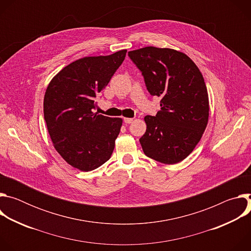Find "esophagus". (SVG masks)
<instances>
[{"label": "esophagus", "mask_w": 251, "mask_h": 251, "mask_svg": "<svg viewBox=\"0 0 251 251\" xmlns=\"http://www.w3.org/2000/svg\"><path fill=\"white\" fill-rule=\"evenodd\" d=\"M123 121H124V123H126V124H130V123H132L133 119H132V118H124Z\"/></svg>", "instance_id": "obj_1"}]
</instances>
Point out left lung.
<instances>
[{"label":"left lung","mask_w":251,"mask_h":251,"mask_svg":"<svg viewBox=\"0 0 251 251\" xmlns=\"http://www.w3.org/2000/svg\"><path fill=\"white\" fill-rule=\"evenodd\" d=\"M152 96L161 97V110L145 116L140 138L144 154L163 164L187 158L200 142L208 120V95L200 69L185 53L147 47L128 52Z\"/></svg>","instance_id":"1"}]
</instances>
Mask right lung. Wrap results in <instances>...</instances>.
I'll list each match as a JSON object with an SVG mask.
<instances>
[{"label": "right lung", "instance_id": "right-lung-1", "mask_svg": "<svg viewBox=\"0 0 251 251\" xmlns=\"http://www.w3.org/2000/svg\"><path fill=\"white\" fill-rule=\"evenodd\" d=\"M127 50L88 56L62 68L50 82L44 115L55 150L73 167L92 171L108 161L121 118L93 113L95 98L122 64Z\"/></svg>", "mask_w": 251, "mask_h": 251}]
</instances>
